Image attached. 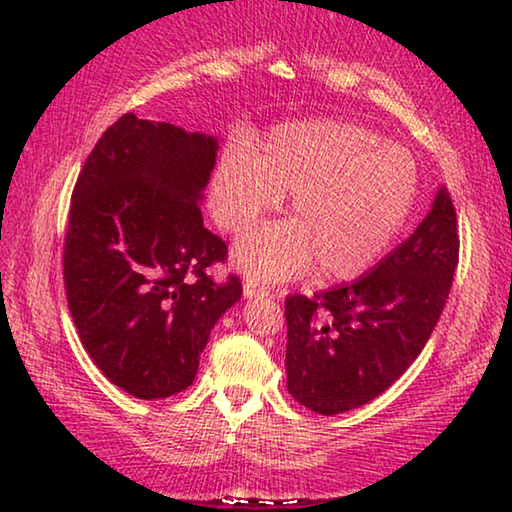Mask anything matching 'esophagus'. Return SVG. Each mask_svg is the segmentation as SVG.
I'll return each instance as SVG.
<instances>
[{
	"mask_svg": "<svg viewBox=\"0 0 512 512\" xmlns=\"http://www.w3.org/2000/svg\"><path fill=\"white\" fill-rule=\"evenodd\" d=\"M244 296L255 298V296H271V287H266L257 280V277H246L244 280Z\"/></svg>",
	"mask_w": 512,
	"mask_h": 512,
	"instance_id": "1",
	"label": "esophagus"
}]
</instances>
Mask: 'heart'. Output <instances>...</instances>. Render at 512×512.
<instances>
[{"label": "heart", "instance_id": "1", "mask_svg": "<svg viewBox=\"0 0 512 512\" xmlns=\"http://www.w3.org/2000/svg\"><path fill=\"white\" fill-rule=\"evenodd\" d=\"M289 221L250 232L237 246L248 275L280 280L309 271L320 282L357 277L409 219L418 167L404 146L345 119L273 128L257 155L225 153L212 180V212L241 235L289 194Z\"/></svg>", "mask_w": 512, "mask_h": 512}]
</instances>
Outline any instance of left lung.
I'll list each match as a JSON object with an SVG mask.
<instances>
[{
    "label": "left lung",
    "instance_id": "left-lung-1",
    "mask_svg": "<svg viewBox=\"0 0 512 512\" xmlns=\"http://www.w3.org/2000/svg\"><path fill=\"white\" fill-rule=\"evenodd\" d=\"M456 207L440 189L413 235L354 282L314 298L291 293L287 388L320 415L375 400L418 359L438 325L458 264Z\"/></svg>",
    "mask_w": 512,
    "mask_h": 512
}]
</instances>
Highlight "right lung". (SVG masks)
<instances>
[{
    "label": "right lung",
    "instance_id": "right-lung-1",
    "mask_svg": "<svg viewBox=\"0 0 512 512\" xmlns=\"http://www.w3.org/2000/svg\"><path fill=\"white\" fill-rule=\"evenodd\" d=\"M214 162V137L126 112L76 178L67 307L99 370L140 400L192 386L210 329L244 291L237 275L207 273L228 259L198 207Z\"/></svg>",
    "mask_w": 512,
    "mask_h": 512
}]
</instances>
